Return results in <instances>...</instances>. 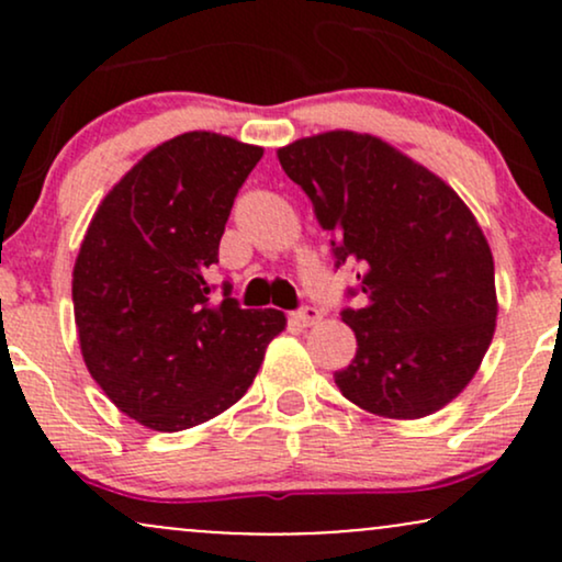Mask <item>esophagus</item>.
I'll use <instances>...</instances> for the list:
<instances>
[{"label":"esophagus","instance_id":"esophagus-1","mask_svg":"<svg viewBox=\"0 0 562 562\" xmlns=\"http://www.w3.org/2000/svg\"><path fill=\"white\" fill-rule=\"evenodd\" d=\"M319 319H322V312H319V308H314V306H303L301 312H295V314H293V322H299L301 327H312V325H317Z\"/></svg>","mask_w":562,"mask_h":562}]
</instances>
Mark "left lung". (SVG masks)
Returning <instances> with one entry per match:
<instances>
[{
  "mask_svg": "<svg viewBox=\"0 0 562 562\" xmlns=\"http://www.w3.org/2000/svg\"><path fill=\"white\" fill-rule=\"evenodd\" d=\"M277 158L333 235L338 267H359L364 303L344 312L357 357L335 385L378 417L434 415L479 372L499 312L494 256L473 211L372 134L335 128L290 142Z\"/></svg>",
  "mask_w": 562,
  "mask_h": 562,
  "instance_id": "obj_1",
  "label": "left lung"
}]
</instances>
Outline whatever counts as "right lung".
<instances>
[{
  "mask_svg": "<svg viewBox=\"0 0 562 562\" xmlns=\"http://www.w3.org/2000/svg\"><path fill=\"white\" fill-rule=\"evenodd\" d=\"M263 147L216 132L160 142L97 205L74 267L83 364L124 415L177 434L240 402L267 346L285 330L277 308L211 299L232 203Z\"/></svg>",
  "mask_w": 562,
  "mask_h": 562,
  "instance_id": "add662e5",
  "label": "right lung"
}]
</instances>
